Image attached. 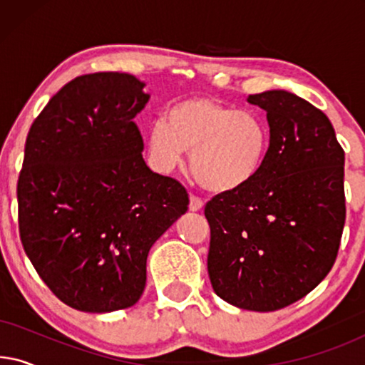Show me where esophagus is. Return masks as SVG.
<instances>
[{"instance_id": "obj_1", "label": "esophagus", "mask_w": 365, "mask_h": 365, "mask_svg": "<svg viewBox=\"0 0 365 365\" xmlns=\"http://www.w3.org/2000/svg\"><path fill=\"white\" fill-rule=\"evenodd\" d=\"M204 206V201L201 197L194 196V194H191V197H189V211L196 212V211H201Z\"/></svg>"}]
</instances>
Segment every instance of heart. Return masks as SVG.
<instances>
[{
	"instance_id": "obj_1",
	"label": "heart",
	"mask_w": 365,
	"mask_h": 365,
	"mask_svg": "<svg viewBox=\"0 0 365 365\" xmlns=\"http://www.w3.org/2000/svg\"><path fill=\"white\" fill-rule=\"evenodd\" d=\"M271 131L257 113L237 111L209 96L173 104L149 128L148 146L161 171L191 153V173L211 192H234L254 181L266 161Z\"/></svg>"
}]
</instances>
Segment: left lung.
Returning <instances> with one entry per match:
<instances>
[{
	"instance_id": "left-lung-1",
	"label": "left lung",
	"mask_w": 365,
	"mask_h": 365,
	"mask_svg": "<svg viewBox=\"0 0 365 365\" xmlns=\"http://www.w3.org/2000/svg\"><path fill=\"white\" fill-rule=\"evenodd\" d=\"M267 113L261 173L204 207L214 292L247 311H277L307 296L336 262L346 222L344 149L321 109L274 89L249 94Z\"/></svg>"
}]
</instances>
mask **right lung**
Here are the masks:
<instances>
[{"instance_id":"1","label":"right lung","mask_w":365,"mask_h":365,"mask_svg":"<svg viewBox=\"0 0 365 365\" xmlns=\"http://www.w3.org/2000/svg\"><path fill=\"white\" fill-rule=\"evenodd\" d=\"M144 83L94 73L59 89L34 119L18 178V226L39 277L66 306L113 312L146 286L154 242L187 211L179 181L143 159L134 116Z\"/></svg>"}]
</instances>
